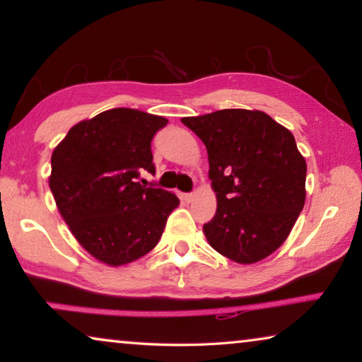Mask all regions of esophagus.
Here are the masks:
<instances>
[{
  "mask_svg": "<svg viewBox=\"0 0 362 362\" xmlns=\"http://www.w3.org/2000/svg\"><path fill=\"white\" fill-rule=\"evenodd\" d=\"M194 193H185V194H183V198H185V201H187V203H192V201L194 199Z\"/></svg>",
  "mask_w": 362,
  "mask_h": 362,
  "instance_id": "esophagus-1",
  "label": "esophagus"
}]
</instances>
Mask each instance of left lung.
<instances>
[{
    "label": "left lung",
    "mask_w": 362,
    "mask_h": 362,
    "mask_svg": "<svg viewBox=\"0 0 362 362\" xmlns=\"http://www.w3.org/2000/svg\"><path fill=\"white\" fill-rule=\"evenodd\" d=\"M182 122L203 140L217 212L203 226L218 254L243 265L283 244L305 206L306 161L292 132L260 110L228 108Z\"/></svg>",
    "instance_id": "1"
}]
</instances>
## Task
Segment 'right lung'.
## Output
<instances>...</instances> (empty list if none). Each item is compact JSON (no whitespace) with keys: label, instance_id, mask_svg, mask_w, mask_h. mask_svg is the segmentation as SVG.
<instances>
[{"label":"right lung","instance_id":"1","mask_svg":"<svg viewBox=\"0 0 362 362\" xmlns=\"http://www.w3.org/2000/svg\"><path fill=\"white\" fill-rule=\"evenodd\" d=\"M163 116L112 108L79 121L52 151L49 188L83 249L108 267L140 259L156 246L179 198L140 185L155 174L151 140Z\"/></svg>","mask_w":362,"mask_h":362}]
</instances>
